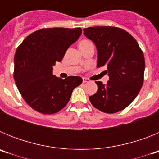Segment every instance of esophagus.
Segmentation results:
<instances>
[{
    "label": "esophagus",
    "mask_w": 159,
    "mask_h": 159,
    "mask_svg": "<svg viewBox=\"0 0 159 159\" xmlns=\"http://www.w3.org/2000/svg\"><path fill=\"white\" fill-rule=\"evenodd\" d=\"M89 80L87 78H83V83H88L89 82Z\"/></svg>",
    "instance_id": "esophagus-1"
}]
</instances>
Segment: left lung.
<instances>
[{
	"label": "left lung",
	"instance_id": "8db88e82",
	"mask_svg": "<svg viewBox=\"0 0 159 159\" xmlns=\"http://www.w3.org/2000/svg\"><path fill=\"white\" fill-rule=\"evenodd\" d=\"M84 36L95 43L97 67L106 66L109 80L96 81L98 90L89 96L95 108L105 113L120 111L130 104L143 84L145 60L137 41L127 31L97 26L84 29Z\"/></svg>",
	"mask_w": 159,
	"mask_h": 159
}]
</instances>
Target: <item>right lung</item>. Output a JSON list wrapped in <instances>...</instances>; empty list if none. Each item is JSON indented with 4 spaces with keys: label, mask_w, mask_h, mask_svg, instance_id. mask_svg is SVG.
Segmentation results:
<instances>
[{
    "label": "right lung",
    "mask_w": 159,
    "mask_h": 159,
    "mask_svg": "<svg viewBox=\"0 0 159 159\" xmlns=\"http://www.w3.org/2000/svg\"><path fill=\"white\" fill-rule=\"evenodd\" d=\"M82 33L80 28L37 30L25 38L14 57V80L23 99L42 114L57 113L67 105L80 76L63 79L52 74L53 66Z\"/></svg>",
    "instance_id": "add662e5"
}]
</instances>
